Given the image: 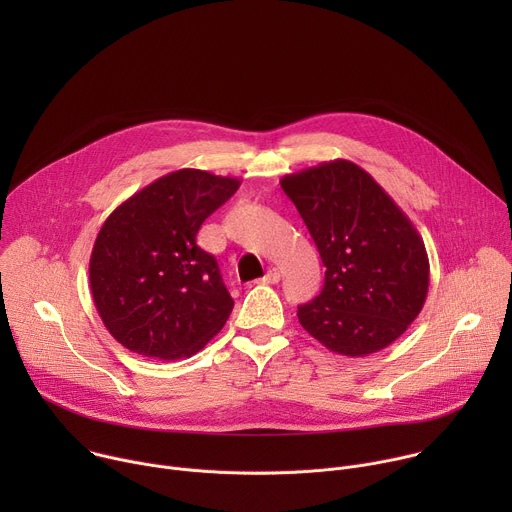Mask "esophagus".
Instances as JSON below:
<instances>
[{
	"mask_svg": "<svg viewBox=\"0 0 512 512\" xmlns=\"http://www.w3.org/2000/svg\"><path fill=\"white\" fill-rule=\"evenodd\" d=\"M279 277H281L279 269H277V267H269L267 273L263 275V279H259V281H261V283H277Z\"/></svg>",
	"mask_w": 512,
	"mask_h": 512,
	"instance_id": "1",
	"label": "esophagus"
}]
</instances>
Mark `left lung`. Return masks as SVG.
Returning a JSON list of instances; mask_svg holds the SVG:
<instances>
[{"instance_id": "1", "label": "left lung", "mask_w": 512, "mask_h": 512, "mask_svg": "<svg viewBox=\"0 0 512 512\" xmlns=\"http://www.w3.org/2000/svg\"><path fill=\"white\" fill-rule=\"evenodd\" d=\"M326 267L324 287L298 306L304 330L342 356H369L419 316L429 259L417 229L375 178L332 160L281 178Z\"/></svg>"}]
</instances>
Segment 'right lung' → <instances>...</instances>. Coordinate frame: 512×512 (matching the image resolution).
I'll return each mask as SVG.
<instances>
[{"instance_id":"right-lung-1","label":"right lung","mask_w":512,"mask_h":512,"mask_svg":"<svg viewBox=\"0 0 512 512\" xmlns=\"http://www.w3.org/2000/svg\"><path fill=\"white\" fill-rule=\"evenodd\" d=\"M239 184L184 168L141 188L107 216L93 245L89 281L105 328L127 350L178 360L221 332L235 302L196 235Z\"/></svg>"}]
</instances>
